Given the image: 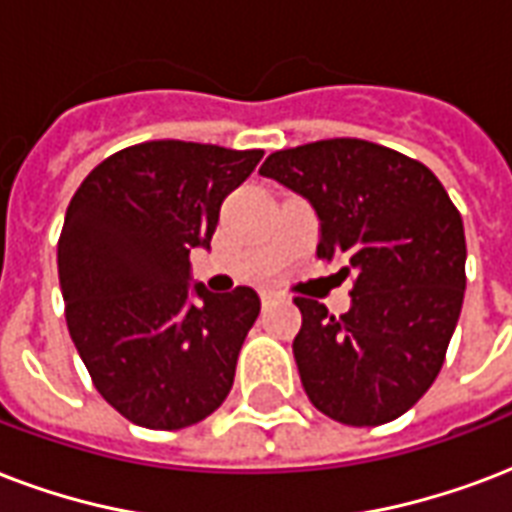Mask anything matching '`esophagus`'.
I'll list each match as a JSON object with an SVG mask.
<instances>
[{"label": "esophagus", "instance_id": "1", "mask_svg": "<svg viewBox=\"0 0 512 512\" xmlns=\"http://www.w3.org/2000/svg\"><path fill=\"white\" fill-rule=\"evenodd\" d=\"M273 298H276V292L273 290H260V300H263V306H268Z\"/></svg>", "mask_w": 512, "mask_h": 512}]
</instances>
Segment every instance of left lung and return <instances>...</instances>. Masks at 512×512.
I'll return each mask as SVG.
<instances>
[{
  "label": "left lung",
  "instance_id": "left-lung-1",
  "mask_svg": "<svg viewBox=\"0 0 512 512\" xmlns=\"http://www.w3.org/2000/svg\"><path fill=\"white\" fill-rule=\"evenodd\" d=\"M260 174L311 201L322 222L317 257L354 273L341 317L295 298L303 325L292 351L308 400L349 427L403 416L438 378L459 322L462 214L424 163L365 139L276 150Z\"/></svg>",
  "mask_w": 512,
  "mask_h": 512
}]
</instances>
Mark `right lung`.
Segmentation results:
<instances>
[{
  "mask_svg": "<svg viewBox=\"0 0 512 512\" xmlns=\"http://www.w3.org/2000/svg\"><path fill=\"white\" fill-rule=\"evenodd\" d=\"M263 150L158 142L117 150L83 179L58 236L66 327L99 395L147 429H182L228 397L260 314L252 287L195 284L190 249L209 247L225 195Z\"/></svg>",
  "mask_w": 512,
  "mask_h": 512,
  "instance_id": "obj_1",
  "label": "right lung"
}]
</instances>
